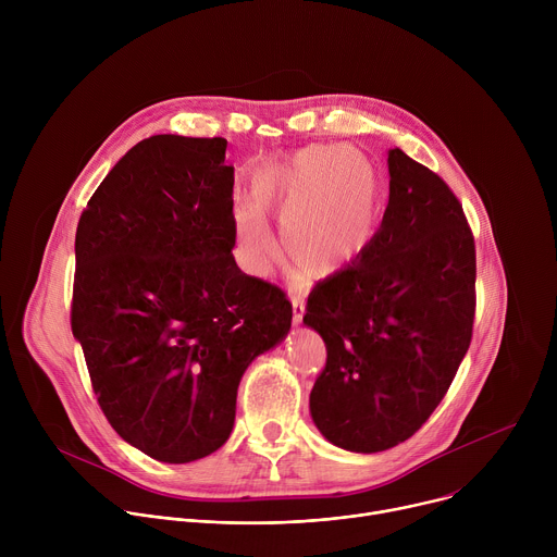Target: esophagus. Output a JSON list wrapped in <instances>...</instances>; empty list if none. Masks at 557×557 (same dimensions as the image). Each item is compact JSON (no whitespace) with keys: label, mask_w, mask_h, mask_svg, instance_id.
Returning <instances> with one entry per match:
<instances>
[{"label":"esophagus","mask_w":557,"mask_h":557,"mask_svg":"<svg viewBox=\"0 0 557 557\" xmlns=\"http://www.w3.org/2000/svg\"><path fill=\"white\" fill-rule=\"evenodd\" d=\"M290 304H293V324H301V317H304V312H306L304 299H301V297H293Z\"/></svg>","instance_id":"obj_1"}]
</instances>
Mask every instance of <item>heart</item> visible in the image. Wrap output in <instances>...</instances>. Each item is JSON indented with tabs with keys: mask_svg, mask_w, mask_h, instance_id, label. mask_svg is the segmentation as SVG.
Returning <instances> with one entry per match:
<instances>
[{
	"mask_svg": "<svg viewBox=\"0 0 557 557\" xmlns=\"http://www.w3.org/2000/svg\"><path fill=\"white\" fill-rule=\"evenodd\" d=\"M251 205L233 211L237 247L253 273L275 258L277 222L282 249L308 277H329L357 260L376 233L383 185L372 158L352 145H310L260 168L251 178Z\"/></svg>",
	"mask_w": 557,
	"mask_h": 557,
	"instance_id": "b5f03b06",
	"label": "heart"
}]
</instances>
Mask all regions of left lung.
I'll return each instance as SVG.
<instances>
[{
  "mask_svg": "<svg viewBox=\"0 0 557 557\" xmlns=\"http://www.w3.org/2000/svg\"><path fill=\"white\" fill-rule=\"evenodd\" d=\"M389 198L368 249L308 295L304 324L326 368L310 417L333 445L374 454L408 441L436 410L469 348L475 247L451 189L394 147Z\"/></svg>",
  "mask_w": 557,
  "mask_h": 557,
  "instance_id": "1",
  "label": "left lung"
}]
</instances>
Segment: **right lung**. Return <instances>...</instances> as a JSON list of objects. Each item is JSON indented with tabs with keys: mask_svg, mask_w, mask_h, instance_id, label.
I'll list each match as a JSON object with an SVG mask.
<instances>
[{
	"mask_svg": "<svg viewBox=\"0 0 557 557\" xmlns=\"http://www.w3.org/2000/svg\"><path fill=\"white\" fill-rule=\"evenodd\" d=\"M224 138L134 145L76 226L72 335L116 434L161 462L220 449L249 363L290 331L284 290L235 264Z\"/></svg>",
	"mask_w": 557,
	"mask_h": 557,
	"instance_id": "add662e5",
	"label": "right lung"
}]
</instances>
